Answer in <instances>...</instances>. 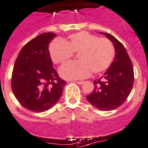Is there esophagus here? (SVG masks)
I'll list each match as a JSON object with an SVG mask.
<instances>
[{"label":"esophagus","mask_w":148,"mask_h":148,"mask_svg":"<svg viewBox=\"0 0 148 148\" xmlns=\"http://www.w3.org/2000/svg\"><path fill=\"white\" fill-rule=\"evenodd\" d=\"M75 82L78 84V85H82V84L84 83L83 81H77V82Z\"/></svg>","instance_id":"obj_1"}]
</instances>
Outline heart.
<instances>
[{"label": "heart", "instance_id": "1", "mask_svg": "<svg viewBox=\"0 0 148 148\" xmlns=\"http://www.w3.org/2000/svg\"><path fill=\"white\" fill-rule=\"evenodd\" d=\"M77 52L79 61L69 62L60 67V76L66 79H78L103 72L114 58V45L109 39L99 38L87 31L73 34L66 41L55 39L49 47V53L55 64L64 63Z\"/></svg>", "mask_w": 148, "mask_h": 148}]
</instances>
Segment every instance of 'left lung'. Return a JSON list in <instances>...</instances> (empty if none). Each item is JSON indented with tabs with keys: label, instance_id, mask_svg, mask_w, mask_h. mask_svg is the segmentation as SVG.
Instances as JSON below:
<instances>
[{
	"label": "left lung",
	"instance_id": "8db88e82",
	"mask_svg": "<svg viewBox=\"0 0 148 148\" xmlns=\"http://www.w3.org/2000/svg\"><path fill=\"white\" fill-rule=\"evenodd\" d=\"M112 41L115 50L114 60L101 78L93 81L94 89L86 96L100 110L110 111L121 106L130 94L134 74L131 59L123 45L107 33H100Z\"/></svg>",
	"mask_w": 148,
	"mask_h": 148
}]
</instances>
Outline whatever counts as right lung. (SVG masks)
<instances>
[{"mask_svg": "<svg viewBox=\"0 0 148 148\" xmlns=\"http://www.w3.org/2000/svg\"><path fill=\"white\" fill-rule=\"evenodd\" d=\"M53 33L40 34L20 50L12 76L13 93L22 106L36 112L52 108L58 101L66 81L53 68L49 45Z\"/></svg>", "mask_w": 148, "mask_h": 148, "instance_id": "1", "label": "right lung"}]
</instances>
